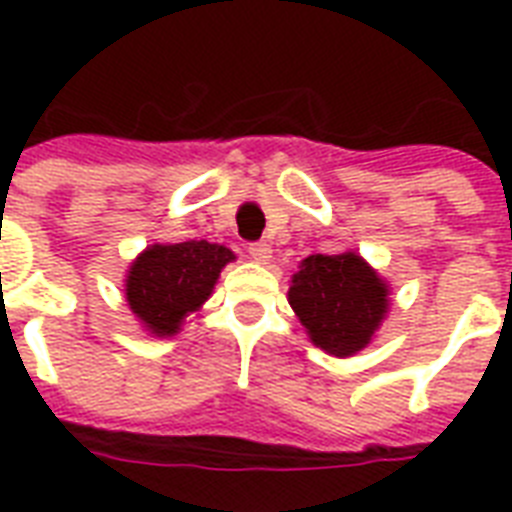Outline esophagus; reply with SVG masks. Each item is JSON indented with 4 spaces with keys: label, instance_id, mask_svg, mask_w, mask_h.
Instances as JSON below:
<instances>
[{
    "label": "esophagus",
    "instance_id": "34e87169",
    "mask_svg": "<svg viewBox=\"0 0 512 512\" xmlns=\"http://www.w3.org/2000/svg\"><path fill=\"white\" fill-rule=\"evenodd\" d=\"M249 257L255 260V263H268L273 257L271 244H265V241H255V244H249Z\"/></svg>",
    "mask_w": 512,
    "mask_h": 512
}]
</instances>
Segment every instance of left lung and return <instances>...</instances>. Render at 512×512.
<instances>
[{"label":"left lung","instance_id":"1","mask_svg":"<svg viewBox=\"0 0 512 512\" xmlns=\"http://www.w3.org/2000/svg\"><path fill=\"white\" fill-rule=\"evenodd\" d=\"M287 300L313 345L337 358L364 350L393 305L388 281L353 249L305 257Z\"/></svg>","mask_w":512,"mask_h":512}]
</instances>
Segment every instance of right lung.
Listing matches in <instances>:
<instances>
[{
	"instance_id": "add662e5",
	"label": "right lung",
	"mask_w": 512,
	"mask_h": 512,
	"mask_svg": "<svg viewBox=\"0 0 512 512\" xmlns=\"http://www.w3.org/2000/svg\"><path fill=\"white\" fill-rule=\"evenodd\" d=\"M236 255L212 241L151 244L124 276V303L143 332L175 337L185 319L207 303L220 271Z\"/></svg>"
}]
</instances>
